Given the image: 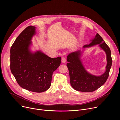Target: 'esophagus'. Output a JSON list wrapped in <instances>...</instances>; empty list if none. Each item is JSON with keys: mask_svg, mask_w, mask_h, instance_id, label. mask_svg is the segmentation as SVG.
<instances>
[{"mask_svg": "<svg viewBox=\"0 0 120 120\" xmlns=\"http://www.w3.org/2000/svg\"><path fill=\"white\" fill-rule=\"evenodd\" d=\"M61 61H62V62L63 63H65L66 62V59L65 58V57H63L62 58Z\"/></svg>", "mask_w": 120, "mask_h": 120, "instance_id": "obj_1", "label": "esophagus"}]
</instances>
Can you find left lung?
Wrapping results in <instances>:
<instances>
[{"label": "left lung", "mask_w": 120, "mask_h": 120, "mask_svg": "<svg viewBox=\"0 0 120 120\" xmlns=\"http://www.w3.org/2000/svg\"><path fill=\"white\" fill-rule=\"evenodd\" d=\"M89 45L83 46L87 48L97 45L106 53L107 64L105 72L100 76L93 75L88 73L84 67L80 57L81 51H77L70 53L67 56V66L69 72L70 83L75 90L82 92H91L97 90L106 82L109 75L112 64L111 50L102 38L98 33Z\"/></svg>", "instance_id": "left-lung-1"}]
</instances>
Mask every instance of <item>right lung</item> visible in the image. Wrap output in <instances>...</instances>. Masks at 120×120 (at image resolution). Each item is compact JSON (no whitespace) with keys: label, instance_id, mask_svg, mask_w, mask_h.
<instances>
[{"label":"right lung","instance_id":"obj_1","mask_svg":"<svg viewBox=\"0 0 120 120\" xmlns=\"http://www.w3.org/2000/svg\"><path fill=\"white\" fill-rule=\"evenodd\" d=\"M36 28L27 26L14 42L10 49V70L22 88L42 93L50 88L53 73L60 66L61 58H51L41 51L31 52Z\"/></svg>","mask_w":120,"mask_h":120}]
</instances>
